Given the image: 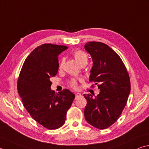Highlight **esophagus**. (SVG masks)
Wrapping results in <instances>:
<instances>
[{
	"label": "esophagus",
	"instance_id": "34e87169",
	"mask_svg": "<svg viewBox=\"0 0 149 149\" xmlns=\"http://www.w3.org/2000/svg\"><path fill=\"white\" fill-rule=\"evenodd\" d=\"M75 98H78V97L81 96V94H79V93H75Z\"/></svg>",
	"mask_w": 149,
	"mask_h": 149
}]
</instances>
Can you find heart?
I'll use <instances>...</instances> for the list:
<instances>
[{
  "label": "heart",
  "instance_id": "1",
  "mask_svg": "<svg viewBox=\"0 0 149 149\" xmlns=\"http://www.w3.org/2000/svg\"><path fill=\"white\" fill-rule=\"evenodd\" d=\"M73 56H74L75 60L77 61V63L79 64L81 66H85L88 63V56L86 55L85 52H84L83 51L77 49L74 51L73 53ZM64 62L65 60L64 58H63L60 63V65H59V68H62L64 64ZM81 81V79H74V78H72V79H70L68 81L69 85L71 86L73 88H76L77 87V81Z\"/></svg>",
  "mask_w": 149,
  "mask_h": 149
}]
</instances>
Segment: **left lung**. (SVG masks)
Segmentation results:
<instances>
[{"instance_id": "left-lung-1", "label": "left lung", "mask_w": 149, "mask_h": 149, "mask_svg": "<svg viewBox=\"0 0 149 149\" xmlns=\"http://www.w3.org/2000/svg\"><path fill=\"white\" fill-rule=\"evenodd\" d=\"M93 61L89 81L97 85L100 93L94 97L84 94L86 105L84 110L88 124L96 128H109L119 118L130 93V79L119 55L102 42L85 45Z\"/></svg>"}]
</instances>
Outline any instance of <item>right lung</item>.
I'll return each instance as SVG.
<instances>
[{
	"instance_id": "1",
	"label": "right lung",
	"mask_w": 149,
	"mask_h": 149,
	"mask_svg": "<svg viewBox=\"0 0 149 149\" xmlns=\"http://www.w3.org/2000/svg\"><path fill=\"white\" fill-rule=\"evenodd\" d=\"M66 49L65 45L51 44L38 46L25 59L17 80L24 107L34 120L49 130L63 125L75 98L68 89L58 94L51 90L50 79L58 70V55Z\"/></svg>"
}]
</instances>
